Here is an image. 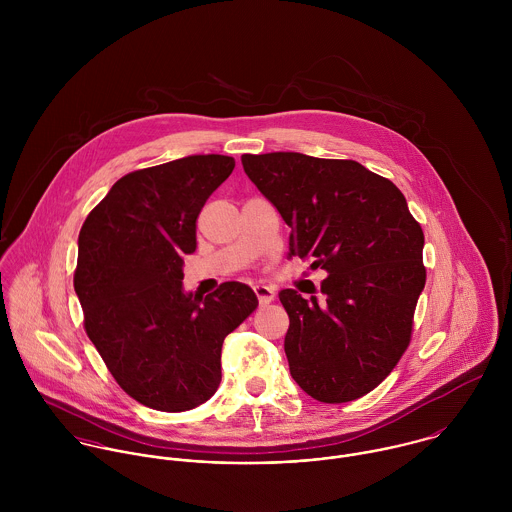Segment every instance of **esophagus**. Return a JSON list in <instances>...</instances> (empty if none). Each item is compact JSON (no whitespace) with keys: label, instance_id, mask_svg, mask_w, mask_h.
I'll return each mask as SVG.
<instances>
[{"label":"esophagus","instance_id":"34e87169","mask_svg":"<svg viewBox=\"0 0 512 512\" xmlns=\"http://www.w3.org/2000/svg\"><path fill=\"white\" fill-rule=\"evenodd\" d=\"M254 293H256V297H258L260 305H268V303H272L274 297H276V290H274L272 286H264V284L254 286Z\"/></svg>","mask_w":512,"mask_h":512}]
</instances>
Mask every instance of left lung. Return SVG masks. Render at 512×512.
I'll return each instance as SVG.
<instances>
[{"mask_svg":"<svg viewBox=\"0 0 512 512\" xmlns=\"http://www.w3.org/2000/svg\"><path fill=\"white\" fill-rule=\"evenodd\" d=\"M242 167L292 228L290 256L329 274L307 299L280 292L293 380L325 404L365 396L412 341L426 286L420 222L390 179L353 159L246 153Z\"/></svg>","mask_w":512,"mask_h":512,"instance_id":"left-lung-1","label":"left lung"}]
</instances>
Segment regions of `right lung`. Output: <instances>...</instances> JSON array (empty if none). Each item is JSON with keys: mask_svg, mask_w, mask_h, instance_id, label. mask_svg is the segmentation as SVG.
<instances>
[{"mask_svg": "<svg viewBox=\"0 0 512 512\" xmlns=\"http://www.w3.org/2000/svg\"><path fill=\"white\" fill-rule=\"evenodd\" d=\"M228 155H189L118 179L78 234L74 292L84 331L120 388L159 412H185L219 388L222 341L258 307L224 282L183 293L197 217L232 173Z\"/></svg>", "mask_w": 512, "mask_h": 512, "instance_id": "1", "label": "right lung"}]
</instances>
